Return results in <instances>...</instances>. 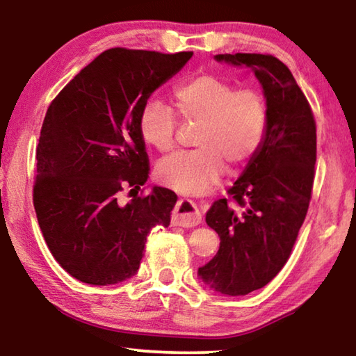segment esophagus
Here are the masks:
<instances>
[{"label": "esophagus", "mask_w": 356, "mask_h": 356, "mask_svg": "<svg viewBox=\"0 0 356 356\" xmlns=\"http://www.w3.org/2000/svg\"><path fill=\"white\" fill-rule=\"evenodd\" d=\"M202 216L200 209L190 200H179L172 212V222L176 226L182 227H193L201 222Z\"/></svg>", "instance_id": "34e87169"}]
</instances>
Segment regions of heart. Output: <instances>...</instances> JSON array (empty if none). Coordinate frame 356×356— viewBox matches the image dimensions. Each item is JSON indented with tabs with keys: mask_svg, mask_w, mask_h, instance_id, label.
Wrapping results in <instances>:
<instances>
[{
	"mask_svg": "<svg viewBox=\"0 0 356 356\" xmlns=\"http://www.w3.org/2000/svg\"><path fill=\"white\" fill-rule=\"evenodd\" d=\"M172 108L180 120L196 122L195 150L177 152L156 165V177L170 188L200 195L218 184L225 168L242 170L256 155L267 130V105L256 89H236L210 74L190 78L174 89ZM176 118L160 102H147L138 119L141 140L159 152L174 146Z\"/></svg>",
	"mask_w": 356,
	"mask_h": 356,
	"instance_id": "heart-1",
	"label": "heart"
}]
</instances>
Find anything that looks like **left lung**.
<instances>
[{"mask_svg":"<svg viewBox=\"0 0 356 356\" xmlns=\"http://www.w3.org/2000/svg\"><path fill=\"white\" fill-rule=\"evenodd\" d=\"M254 72L267 105V130L229 200L206 215L220 250L197 275L212 291L237 297L268 284L284 267L308 212L316 165V120L291 70L257 53L216 55Z\"/></svg>","mask_w":356,"mask_h":356,"instance_id":"obj_1","label":"left lung"}]
</instances>
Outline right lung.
<instances>
[{"instance_id": "obj_1", "label": "right lung", "mask_w": 356, "mask_h": 356, "mask_svg": "<svg viewBox=\"0 0 356 356\" xmlns=\"http://www.w3.org/2000/svg\"><path fill=\"white\" fill-rule=\"evenodd\" d=\"M191 56L193 51L110 48L48 106L33 201L48 250L75 280L108 286L131 278L147 234L170 226L174 191L152 186L147 196H134L127 204L119 202V193L147 182L140 113Z\"/></svg>"}]
</instances>
